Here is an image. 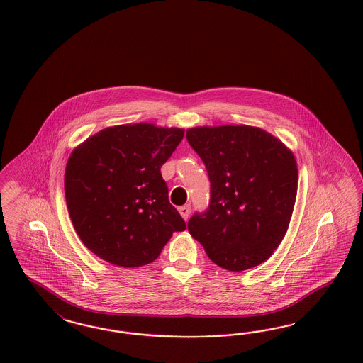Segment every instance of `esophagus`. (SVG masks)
Wrapping results in <instances>:
<instances>
[{
	"instance_id": "1",
	"label": "esophagus",
	"mask_w": 363,
	"mask_h": 363,
	"mask_svg": "<svg viewBox=\"0 0 363 363\" xmlns=\"http://www.w3.org/2000/svg\"><path fill=\"white\" fill-rule=\"evenodd\" d=\"M178 212L182 216V218L186 221V220H188L189 213H190V205L179 206V208H178Z\"/></svg>"
}]
</instances>
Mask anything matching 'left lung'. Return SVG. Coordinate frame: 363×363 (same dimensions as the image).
Here are the masks:
<instances>
[{
  "label": "left lung",
  "instance_id": "left-lung-1",
  "mask_svg": "<svg viewBox=\"0 0 363 363\" xmlns=\"http://www.w3.org/2000/svg\"><path fill=\"white\" fill-rule=\"evenodd\" d=\"M186 138L211 179L209 209L189 220V233L224 269L260 265L280 245L292 217L298 193L294 152L255 125H197Z\"/></svg>",
  "mask_w": 363,
  "mask_h": 363
}]
</instances>
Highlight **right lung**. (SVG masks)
<instances>
[{
	"label": "right lung",
	"mask_w": 363,
	"mask_h": 363,
	"mask_svg": "<svg viewBox=\"0 0 363 363\" xmlns=\"http://www.w3.org/2000/svg\"><path fill=\"white\" fill-rule=\"evenodd\" d=\"M184 133L147 122L111 125L71 152L67 208L77 236L101 260L123 268L152 263L186 229L161 175Z\"/></svg>",
	"instance_id": "right-lung-1"
}]
</instances>
